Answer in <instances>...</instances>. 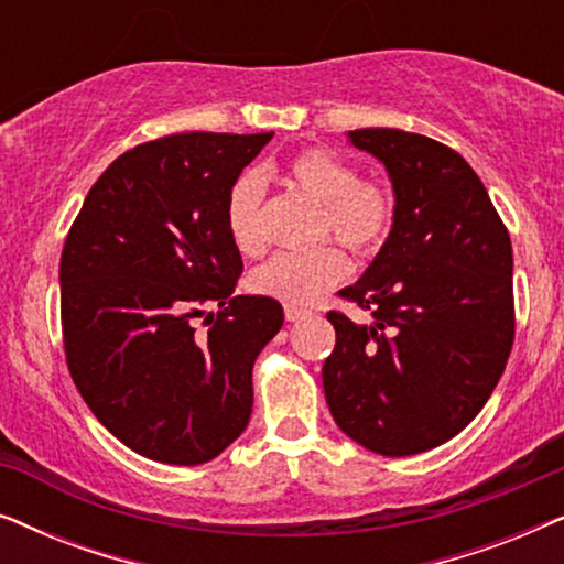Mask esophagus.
Here are the masks:
<instances>
[{"instance_id": "1", "label": "esophagus", "mask_w": 564, "mask_h": 564, "mask_svg": "<svg viewBox=\"0 0 564 564\" xmlns=\"http://www.w3.org/2000/svg\"><path fill=\"white\" fill-rule=\"evenodd\" d=\"M307 313L305 307H295V305H284V318H288L290 323H295V321H303V318H307Z\"/></svg>"}]
</instances>
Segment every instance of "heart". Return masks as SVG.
I'll return each instance as SVG.
<instances>
[{
  "mask_svg": "<svg viewBox=\"0 0 564 564\" xmlns=\"http://www.w3.org/2000/svg\"><path fill=\"white\" fill-rule=\"evenodd\" d=\"M284 180L300 195L321 205L318 238L334 234L357 257L382 249L395 218V199L382 184L359 180L349 161L326 149H307L290 159ZM264 192L253 174H243L228 192L226 226L230 241L246 257L267 246L261 228ZM349 274V259L336 243H321L303 253H276L253 272V290L288 305H313Z\"/></svg>",
  "mask_w": 564,
  "mask_h": 564,
  "instance_id": "b5f03b06",
  "label": "heart"
}]
</instances>
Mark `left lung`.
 <instances>
[{
    "mask_svg": "<svg viewBox=\"0 0 564 564\" xmlns=\"http://www.w3.org/2000/svg\"><path fill=\"white\" fill-rule=\"evenodd\" d=\"M346 138L388 169L395 218L361 280L338 292L375 321L328 313L336 346L323 390L346 436L408 457L457 436L503 375L516 328L511 238L449 145L395 128Z\"/></svg>",
    "mask_w": 564,
    "mask_h": 564,
    "instance_id": "obj_1",
    "label": "left lung"
}]
</instances>
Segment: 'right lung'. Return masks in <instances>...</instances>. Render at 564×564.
<instances>
[{
	"mask_svg": "<svg viewBox=\"0 0 564 564\" xmlns=\"http://www.w3.org/2000/svg\"><path fill=\"white\" fill-rule=\"evenodd\" d=\"M274 133H180L135 145L95 182L61 253L68 372L141 457L203 465L251 419V369L282 328L243 272L228 192ZM210 306H218L213 314ZM206 318L207 332L196 330Z\"/></svg>",
	"mask_w": 564,
	"mask_h": 564,
	"instance_id": "add662e5",
	"label": "right lung"
}]
</instances>
